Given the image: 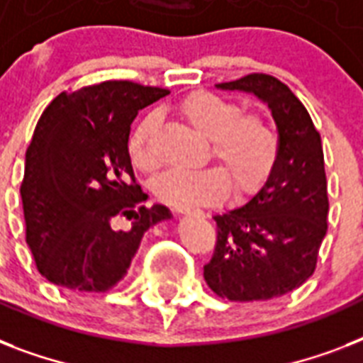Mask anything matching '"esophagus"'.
Here are the masks:
<instances>
[{
    "instance_id": "1",
    "label": "esophagus",
    "mask_w": 363,
    "mask_h": 363,
    "mask_svg": "<svg viewBox=\"0 0 363 363\" xmlns=\"http://www.w3.org/2000/svg\"><path fill=\"white\" fill-rule=\"evenodd\" d=\"M175 211L177 213H194V207H190V205H175Z\"/></svg>"
}]
</instances>
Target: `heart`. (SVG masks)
<instances>
[{"mask_svg":"<svg viewBox=\"0 0 363 363\" xmlns=\"http://www.w3.org/2000/svg\"><path fill=\"white\" fill-rule=\"evenodd\" d=\"M179 113L194 130L211 143L209 156L220 162V167L199 171L169 169L154 181V194L171 205H190L220 198L226 192L228 179L238 192L258 188L275 167L281 143L275 125L259 113H245L242 107L213 92H194L179 104ZM158 116L147 115L137 122L128 139V152L135 167L156 169L152 148ZM226 172L228 177L223 175Z\"/></svg>","mask_w":363,"mask_h":363,"instance_id":"obj_1","label":"heart"}]
</instances>
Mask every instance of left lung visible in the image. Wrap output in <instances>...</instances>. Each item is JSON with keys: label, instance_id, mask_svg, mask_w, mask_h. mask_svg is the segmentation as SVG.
Returning a JSON list of instances; mask_svg holds the SVG:
<instances>
[{"label": "left lung", "instance_id": "8db88e82", "mask_svg": "<svg viewBox=\"0 0 363 363\" xmlns=\"http://www.w3.org/2000/svg\"><path fill=\"white\" fill-rule=\"evenodd\" d=\"M254 94L271 111L281 152L258 192L215 216L216 247L203 277L232 301L273 299L299 288L316 269L328 232V182L320 133L290 88L265 73L216 84Z\"/></svg>", "mask_w": 363, "mask_h": 363}]
</instances>
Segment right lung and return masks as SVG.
Returning <instances> with one entry per match:
<instances>
[{"label":"right lung","mask_w":363,"mask_h":363,"mask_svg":"<svg viewBox=\"0 0 363 363\" xmlns=\"http://www.w3.org/2000/svg\"><path fill=\"white\" fill-rule=\"evenodd\" d=\"M167 90L105 81L62 92L43 111L26 150V242L39 273L79 292H107L124 279L148 228L171 218L147 207L128 139L137 113ZM122 220H130L124 228Z\"/></svg>","instance_id":"right-lung-1"}]
</instances>
